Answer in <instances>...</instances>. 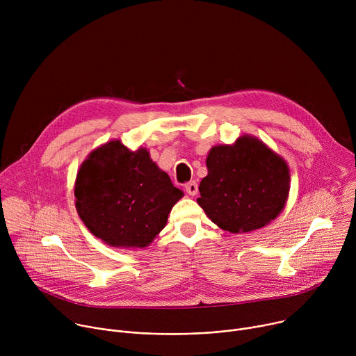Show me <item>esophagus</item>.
Listing matches in <instances>:
<instances>
[{"label": "esophagus", "instance_id": "obj_1", "mask_svg": "<svg viewBox=\"0 0 356 356\" xmlns=\"http://www.w3.org/2000/svg\"><path fill=\"white\" fill-rule=\"evenodd\" d=\"M184 188H186V191H187L190 195H195L197 191H198V184L193 180V181L186 183V184H184Z\"/></svg>", "mask_w": 356, "mask_h": 356}]
</instances>
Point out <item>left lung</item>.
I'll return each instance as SVG.
<instances>
[{
  "mask_svg": "<svg viewBox=\"0 0 356 356\" xmlns=\"http://www.w3.org/2000/svg\"><path fill=\"white\" fill-rule=\"evenodd\" d=\"M209 175L201 180L198 206L220 228L249 232L275 220L289 195V168L265 143L241 136L234 145L214 146Z\"/></svg>",
  "mask_w": 356,
  "mask_h": 356,
  "instance_id": "left-lung-1",
  "label": "left lung"
}]
</instances>
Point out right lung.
Returning <instances> with one entry per match:
<instances>
[{
	"label": "right lung",
	"mask_w": 356,
	"mask_h": 356,
	"mask_svg": "<svg viewBox=\"0 0 356 356\" xmlns=\"http://www.w3.org/2000/svg\"><path fill=\"white\" fill-rule=\"evenodd\" d=\"M76 209L86 227L106 243L145 248L165 228L183 197L146 149L111 140L92 150L77 173Z\"/></svg>",
	"instance_id": "add662e5"
}]
</instances>
